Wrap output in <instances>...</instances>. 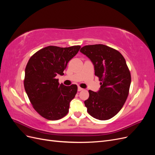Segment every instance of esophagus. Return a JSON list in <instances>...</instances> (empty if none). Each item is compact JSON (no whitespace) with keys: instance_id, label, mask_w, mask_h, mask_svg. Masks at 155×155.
Returning <instances> with one entry per match:
<instances>
[{"instance_id":"obj_1","label":"esophagus","mask_w":155,"mask_h":155,"mask_svg":"<svg viewBox=\"0 0 155 155\" xmlns=\"http://www.w3.org/2000/svg\"><path fill=\"white\" fill-rule=\"evenodd\" d=\"M83 89L82 88H81V87H78V91L79 92V91H83Z\"/></svg>"}]
</instances>
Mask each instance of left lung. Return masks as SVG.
<instances>
[{
    "mask_svg": "<svg viewBox=\"0 0 155 155\" xmlns=\"http://www.w3.org/2000/svg\"><path fill=\"white\" fill-rule=\"evenodd\" d=\"M80 51L91 60L101 81L97 92L88 91L85 101L88 113L97 120H109L121 109L129 95L131 77L125 59L118 50L101 44L85 46Z\"/></svg>",
    "mask_w": 155,
    "mask_h": 155,
    "instance_id": "obj_1",
    "label": "left lung"
}]
</instances>
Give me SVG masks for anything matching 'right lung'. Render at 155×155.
Wrapping results in <instances>:
<instances>
[{
    "mask_svg": "<svg viewBox=\"0 0 155 155\" xmlns=\"http://www.w3.org/2000/svg\"><path fill=\"white\" fill-rule=\"evenodd\" d=\"M80 46L61 48L48 46L37 51L25 68L24 86L34 109L43 118L58 120L68 112L70 102L78 91L76 85L65 86L55 77L63 76L69 61Z\"/></svg>",
    "mask_w": 155,
    "mask_h": 155,
    "instance_id": "obj_1",
    "label": "right lung"
}]
</instances>
